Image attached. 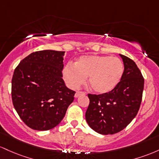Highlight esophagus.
<instances>
[{"label":"esophagus","mask_w":159,"mask_h":159,"mask_svg":"<svg viewBox=\"0 0 159 159\" xmlns=\"http://www.w3.org/2000/svg\"><path fill=\"white\" fill-rule=\"evenodd\" d=\"M85 93L84 92H80V91H78V92H76V93H75V98H78L80 95H82V94H85Z\"/></svg>","instance_id":"obj_1"}]
</instances>
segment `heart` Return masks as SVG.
Masks as SVG:
<instances>
[{"label": "heart", "mask_w": 159, "mask_h": 159, "mask_svg": "<svg viewBox=\"0 0 159 159\" xmlns=\"http://www.w3.org/2000/svg\"><path fill=\"white\" fill-rule=\"evenodd\" d=\"M124 73V65L117 57L108 56H83L75 62L68 64L63 70L67 84L77 89L88 77L89 85L99 94L110 92L118 85Z\"/></svg>", "instance_id": "heart-1"}]
</instances>
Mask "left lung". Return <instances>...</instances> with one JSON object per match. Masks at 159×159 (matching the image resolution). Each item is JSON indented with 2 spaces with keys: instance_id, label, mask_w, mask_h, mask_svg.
<instances>
[{
  "instance_id": "obj_1",
  "label": "left lung",
  "mask_w": 159,
  "mask_h": 159,
  "mask_svg": "<svg viewBox=\"0 0 159 159\" xmlns=\"http://www.w3.org/2000/svg\"><path fill=\"white\" fill-rule=\"evenodd\" d=\"M119 56L124 73L118 85L107 93L88 94L85 119L94 131L101 134H113L127 127L137 116L142 101L144 79L141 72L133 60Z\"/></svg>"
}]
</instances>
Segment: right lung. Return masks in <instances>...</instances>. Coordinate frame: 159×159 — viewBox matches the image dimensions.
Instances as JSON below:
<instances>
[{
    "instance_id": "right-lung-1",
    "label": "right lung",
    "mask_w": 159,
    "mask_h": 159,
    "mask_svg": "<svg viewBox=\"0 0 159 159\" xmlns=\"http://www.w3.org/2000/svg\"><path fill=\"white\" fill-rule=\"evenodd\" d=\"M65 52H32L16 67L12 78L14 108L26 125L47 131L61 122L76 92L62 79Z\"/></svg>"
}]
</instances>
